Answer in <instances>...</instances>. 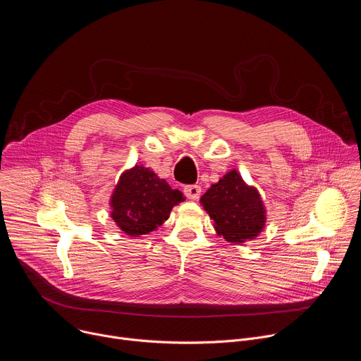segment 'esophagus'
I'll use <instances>...</instances> for the list:
<instances>
[{
    "instance_id": "34e87169",
    "label": "esophagus",
    "mask_w": 361,
    "mask_h": 361,
    "mask_svg": "<svg viewBox=\"0 0 361 361\" xmlns=\"http://www.w3.org/2000/svg\"><path fill=\"white\" fill-rule=\"evenodd\" d=\"M184 194L187 198L195 201L200 198V194H201V187L200 185H187L184 188Z\"/></svg>"
}]
</instances>
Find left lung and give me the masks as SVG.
Here are the masks:
<instances>
[{
    "label": "left lung",
    "mask_w": 361,
    "mask_h": 361,
    "mask_svg": "<svg viewBox=\"0 0 361 361\" xmlns=\"http://www.w3.org/2000/svg\"><path fill=\"white\" fill-rule=\"evenodd\" d=\"M200 202L214 220L216 233L228 243L251 241L266 227V205L259 190L247 184L235 169L205 191Z\"/></svg>",
    "instance_id": "1"
}]
</instances>
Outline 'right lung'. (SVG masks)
I'll return each instance as SVG.
<instances>
[{
	"instance_id": "right-lung-1",
	"label": "right lung",
	"mask_w": 361,
	"mask_h": 361,
	"mask_svg": "<svg viewBox=\"0 0 361 361\" xmlns=\"http://www.w3.org/2000/svg\"><path fill=\"white\" fill-rule=\"evenodd\" d=\"M184 200L180 190H173L151 169L135 164L123 171L113 190L110 216L127 235L140 237L164 224L174 205Z\"/></svg>"
}]
</instances>
